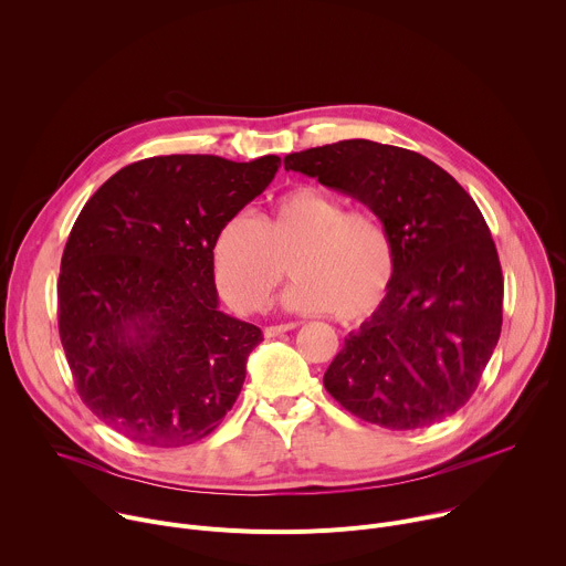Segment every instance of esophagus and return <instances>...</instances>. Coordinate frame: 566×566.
<instances>
[{
  "label": "esophagus",
  "instance_id": "34e87169",
  "mask_svg": "<svg viewBox=\"0 0 566 566\" xmlns=\"http://www.w3.org/2000/svg\"><path fill=\"white\" fill-rule=\"evenodd\" d=\"M295 327H297V322H286V325L266 327L264 334H266V338H275V336H282V334H286V332H291V329H295Z\"/></svg>",
  "mask_w": 566,
  "mask_h": 566
}]
</instances>
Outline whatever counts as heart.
Returning a JSON list of instances; mask_svg holds the SVG:
<instances>
[{
    "label": "heart",
    "mask_w": 566,
    "mask_h": 566,
    "mask_svg": "<svg viewBox=\"0 0 566 566\" xmlns=\"http://www.w3.org/2000/svg\"><path fill=\"white\" fill-rule=\"evenodd\" d=\"M295 311H327L345 325L367 319L387 300L396 275L389 228L371 212L349 210L311 186L280 195L255 221L234 214L212 241L221 295L237 311H262L286 275Z\"/></svg>",
    "instance_id": "heart-1"
}]
</instances>
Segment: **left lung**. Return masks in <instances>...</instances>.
I'll return each mask as SVG.
<instances>
[{"label": "left lung", "mask_w": 566, "mask_h": 566, "mask_svg": "<svg viewBox=\"0 0 566 566\" xmlns=\"http://www.w3.org/2000/svg\"><path fill=\"white\" fill-rule=\"evenodd\" d=\"M284 168L365 203L396 247L391 291L345 338L327 391L389 430L452 417L502 332V266L472 197L430 158L365 138L286 154Z\"/></svg>", "instance_id": "1"}]
</instances>
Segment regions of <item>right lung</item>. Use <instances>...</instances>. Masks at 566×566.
I'll use <instances>...</instances> for the list:
<instances>
[{
    "label": "right lung",
    "instance_id": "add662e5",
    "mask_svg": "<svg viewBox=\"0 0 566 566\" xmlns=\"http://www.w3.org/2000/svg\"><path fill=\"white\" fill-rule=\"evenodd\" d=\"M277 168L275 154L154 156L77 214L57 280L60 340L80 398L118 434L181 448L232 408L264 336L219 311L212 241Z\"/></svg>",
    "mask_w": 566,
    "mask_h": 566
}]
</instances>
